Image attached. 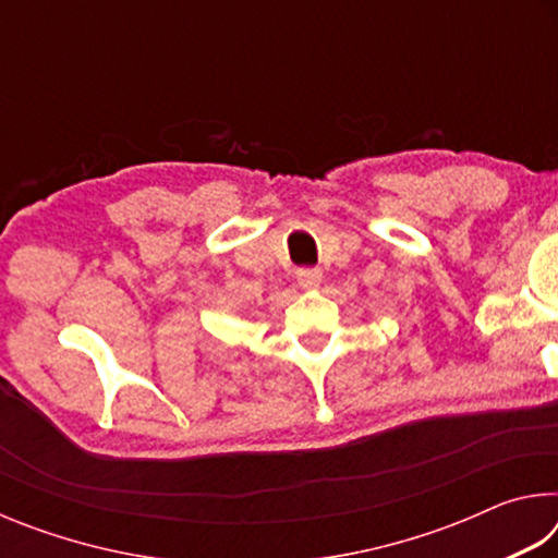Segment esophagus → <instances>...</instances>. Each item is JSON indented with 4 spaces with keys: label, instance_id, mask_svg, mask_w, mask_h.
<instances>
[{
    "label": "esophagus",
    "instance_id": "1",
    "mask_svg": "<svg viewBox=\"0 0 558 558\" xmlns=\"http://www.w3.org/2000/svg\"><path fill=\"white\" fill-rule=\"evenodd\" d=\"M319 282H323V270H319V268H302V270H298V286L300 288L313 290V288H319Z\"/></svg>",
    "mask_w": 558,
    "mask_h": 558
}]
</instances>
